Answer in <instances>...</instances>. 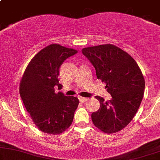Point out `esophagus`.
<instances>
[{
	"mask_svg": "<svg viewBox=\"0 0 160 160\" xmlns=\"http://www.w3.org/2000/svg\"><path fill=\"white\" fill-rule=\"evenodd\" d=\"M79 100H80V102H82V103H84V102H86V101L88 100V98H83V97H80V98H79Z\"/></svg>",
	"mask_w": 160,
	"mask_h": 160,
	"instance_id": "obj_1",
	"label": "esophagus"
}]
</instances>
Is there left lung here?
Segmentation results:
<instances>
[{"instance_id":"8db88e82","label":"left lung","mask_w":160,"mask_h":160,"mask_svg":"<svg viewBox=\"0 0 160 160\" xmlns=\"http://www.w3.org/2000/svg\"><path fill=\"white\" fill-rule=\"evenodd\" d=\"M82 52L112 96L107 102L95 96L100 108L92 113L93 124L104 133L117 132L131 122L140 107L145 87L142 72L132 57L113 44L86 47Z\"/></svg>"}]
</instances>
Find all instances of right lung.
<instances>
[{
	"label": "right lung",
	"mask_w": 160,
	"mask_h": 160,
	"mask_svg": "<svg viewBox=\"0 0 160 160\" xmlns=\"http://www.w3.org/2000/svg\"><path fill=\"white\" fill-rule=\"evenodd\" d=\"M78 52L52 43L33 57L22 77L19 93L26 111L38 129L49 135H59L68 128L78 107L77 97L56 93L62 89L59 68L66 58Z\"/></svg>",
	"instance_id": "right-lung-1"
}]
</instances>
